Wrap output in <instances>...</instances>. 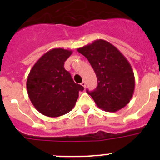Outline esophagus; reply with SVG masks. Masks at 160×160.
<instances>
[{
	"mask_svg": "<svg viewBox=\"0 0 160 160\" xmlns=\"http://www.w3.org/2000/svg\"><path fill=\"white\" fill-rule=\"evenodd\" d=\"M81 85H82V86L83 87H86V82H85V81H83L81 83Z\"/></svg>",
	"mask_w": 160,
	"mask_h": 160,
	"instance_id": "1",
	"label": "esophagus"
}]
</instances>
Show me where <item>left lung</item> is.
Listing matches in <instances>:
<instances>
[{"mask_svg":"<svg viewBox=\"0 0 160 160\" xmlns=\"http://www.w3.org/2000/svg\"><path fill=\"white\" fill-rule=\"evenodd\" d=\"M78 51L87 58L97 76L95 90H87L96 105L103 111L115 112L128 104L135 82L131 64L123 54L102 39L78 48Z\"/></svg>","mask_w":160,"mask_h":160,"instance_id":"left-lung-1","label":"left lung"}]
</instances>
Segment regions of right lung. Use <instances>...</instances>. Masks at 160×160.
I'll return each mask as SVG.
<instances>
[{
	"mask_svg": "<svg viewBox=\"0 0 160 160\" xmlns=\"http://www.w3.org/2000/svg\"><path fill=\"white\" fill-rule=\"evenodd\" d=\"M73 52L54 48L37 61L27 78V92L41 114L56 118L70 112L75 106L82 86L72 79L64 63Z\"/></svg>",
	"mask_w": 160,
	"mask_h": 160,
	"instance_id": "add662e5",
	"label": "right lung"
}]
</instances>
